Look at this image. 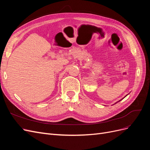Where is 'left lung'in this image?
Wrapping results in <instances>:
<instances>
[{"label": "left lung", "mask_w": 150, "mask_h": 150, "mask_svg": "<svg viewBox=\"0 0 150 150\" xmlns=\"http://www.w3.org/2000/svg\"><path fill=\"white\" fill-rule=\"evenodd\" d=\"M127 95H128V94H127ZM127 95H126V96H127ZM126 96H125V97H126ZM125 97H124V98H122V99H124V98H125ZM122 99H121V100H122ZM121 100H120V101H117V102H120V101H121ZM117 102H116V103H115V104H116V103H117Z\"/></svg>", "instance_id": "obj_1"}]
</instances>
